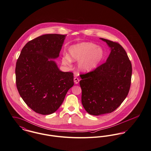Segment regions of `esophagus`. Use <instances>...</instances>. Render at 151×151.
Wrapping results in <instances>:
<instances>
[{"mask_svg": "<svg viewBox=\"0 0 151 151\" xmlns=\"http://www.w3.org/2000/svg\"><path fill=\"white\" fill-rule=\"evenodd\" d=\"M73 81H74V82H75V84H78L79 83V79L78 78H76V77H75V78H74Z\"/></svg>", "mask_w": 151, "mask_h": 151, "instance_id": "34e87169", "label": "esophagus"}]
</instances>
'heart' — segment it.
Segmentation results:
<instances>
[{
  "mask_svg": "<svg viewBox=\"0 0 151 151\" xmlns=\"http://www.w3.org/2000/svg\"><path fill=\"white\" fill-rule=\"evenodd\" d=\"M69 56L63 58V63L69 65L71 60L79 61V69L84 72H88L96 68L104 58L102 49L90 42H82L71 46L68 49Z\"/></svg>",
  "mask_w": 151,
  "mask_h": 151,
  "instance_id": "1",
  "label": "heart"
}]
</instances>
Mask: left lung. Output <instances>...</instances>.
Returning <instances> with one entry per match:
<instances>
[{
    "mask_svg": "<svg viewBox=\"0 0 151 151\" xmlns=\"http://www.w3.org/2000/svg\"><path fill=\"white\" fill-rule=\"evenodd\" d=\"M111 48L106 62L94 70L81 75L82 103L90 115L111 113L126 98L131 84L132 66L127 54L118 43L104 38Z\"/></svg>",
    "mask_w": 151,
    "mask_h": 151,
    "instance_id": "8db88e82",
    "label": "left lung"
}]
</instances>
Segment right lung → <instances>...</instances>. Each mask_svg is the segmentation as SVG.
I'll return each instance as SVG.
<instances>
[{"mask_svg": "<svg viewBox=\"0 0 151 151\" xmlns=\"http://www.w3.org/2000/svg\"><path fill=\"white\" fill-rule=\"evenodd\" d=\"M66 35L46 34L28 42L16 67L18 93L35 112L50 115L63 102L73 83V73L62 72L53 60L59 57Z\"/></svg>", "mask_w": 151, "mask_h": 151, "instance_id": "1", "label": "right lung"}]
</instances>
